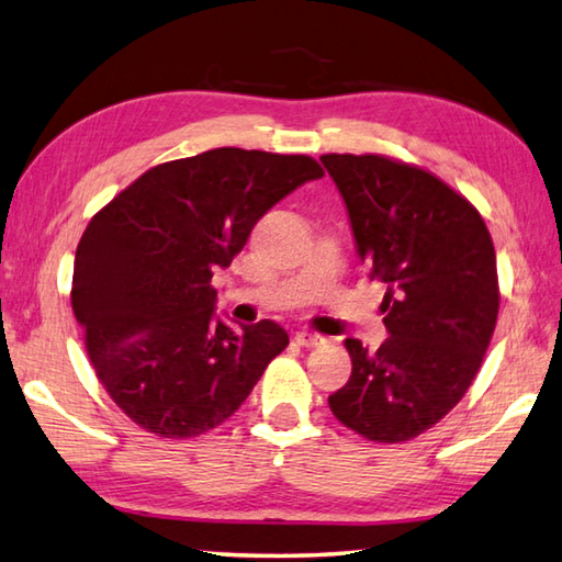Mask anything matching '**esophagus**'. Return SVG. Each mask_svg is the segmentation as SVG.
Here are the masks:
<instances>
[{"instance_id":"esophagus-1","label":"esophagus","mask_w":562,"mask_h":562,"mask_svg":"<svg viewBox=\"0 0 562 562\" xmlns=\"http://www.w3.org/2000/svg\"><path fill=\"white\" fill-rule=\"evenodd\" d=\"M322 341H324L322 336L310 334V331H300V334H294V344H297V346H304V349H312V346H319Z\"/></svg>"}]
</instances>
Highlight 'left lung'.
<instances>
[{
  "label": "left lung",
  "instance_id": "left-lung-1",
  "mask_svg": "<svg viewBox=\"0 0 562 562\" xmlns=\"http://www.w3.org/2000/svg\"><path fill=\"white\" fill-rule=\"evenodd\" d=\"M349 211L356 250L387 284V339H346L351 379L336 420L373 442H405L462 401L498 316L496 252L484 218L432 171L383 155H324Z\"/></svg>",
  "mask_w": 562,
  "mask_h": 562
}]
</instances>
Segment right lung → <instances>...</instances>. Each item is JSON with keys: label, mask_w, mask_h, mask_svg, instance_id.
I'll list each match as a JSON object with an SVG mask.
<instances>
[{"label": "right lung", "mask_w": 562, "mask_h": 562, "mask_svg": "<svg viewBox=\"0 0 562 562\" xmlns=\"http://www.w3.org/2000/svg\"><path fill=\"white\" fill-rule=\"evenodd\" d=\"M322 177L307 155L218 147L151 167L90 218L70 304L98 381L142 430H213L290 344L270 319H216L211 278L274 203Z\"/></svg>", "instance_id": "add662e5"}]
</instances>
